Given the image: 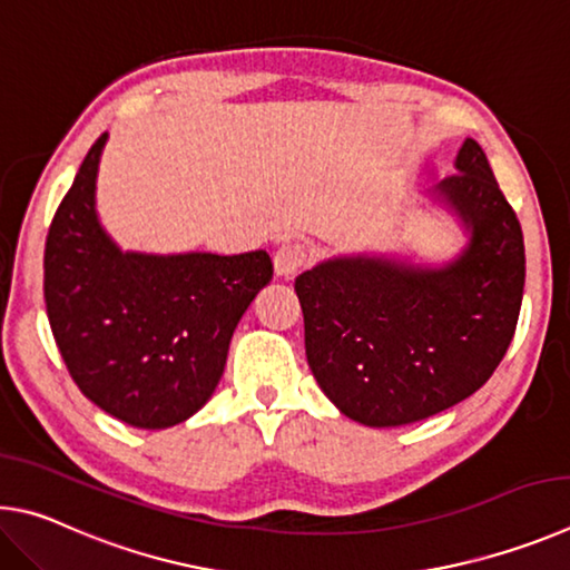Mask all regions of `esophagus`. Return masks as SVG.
Listing matches in <instances>:
<instances>
[{
  "label": "esophagus",
  "instance_id": "34e87169",
  "mask_svg": "<svg viewBox=\"0 0 570 570\" xmlns=\"http://www.w3.org/2000/svg\"><path fill=\"white\" fill-rule=\"evenodd\" d=\"M311 253H307V247L303 243H285L277 247L275 253V273L279 277H293L297 269H301Z\"/></svg>",
  "mask_w": 570,
  "mask_h": 570
}]
</instances>
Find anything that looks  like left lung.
<instances>
[{
    "mask_svg": "<svg viewBox=\"0 0 570 570\" xmlns=\"http://www.w3.org/2000/svg\"><path fill=\"white\" fill-rule=\"evenodd\" d=\"M455 173L431 193L465 229L453 259L357 253L295 279L307 365L355 423L407 425L465 401L513 341L525 283L521 223L475 139L458 149Z\"/></svg>",
    "mask_w": 570,
    "mask_h": 570,
    "instance_id": "left-lung-1",
    "label": "left lung"
}]
</instances>
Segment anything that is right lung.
I'll use <instances>...</instances> for the list:
<instances>
[{"label": "right lung", "mask_w": 570, "mask_h": 570, "mask_svg": "<svg viewBox=\"0 0 570 570\" xmlns=\"http://www.w3.org/2000/svg\"><path fill=\"white\" fill-rule=\"evenodd\" d=\"M105 145L107 132L49 225L47 317L89 401L127 425L163 431L213 397L239 317L273 279V259L265 249L125 253L95 207Z\"/></svg>", "instance_id": "add662e5"}]
</instances>
